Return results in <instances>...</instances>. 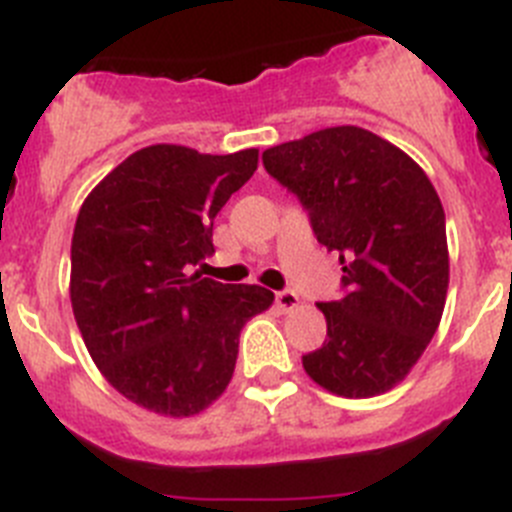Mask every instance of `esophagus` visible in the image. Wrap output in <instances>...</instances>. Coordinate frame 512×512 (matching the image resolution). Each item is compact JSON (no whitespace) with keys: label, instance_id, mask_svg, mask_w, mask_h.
Instances as JSON below:
<instances>
[{"label":"esophagus","instance_id":"obj_1","mask_svg":"<svg viewBox=\"0 0 512 512\" xmlns=\"http://www.w3.org/2000/svg\"><path fill=\"white\" fill-rule=\"evenodd\" d=\"M275 303H278L280 308H285V311H288V308H296L298 303H301V298H298L296 290L283 288V290H278V293H275Z\"/></svg>","mask_w":512,"mask_h":512}]
</instances>
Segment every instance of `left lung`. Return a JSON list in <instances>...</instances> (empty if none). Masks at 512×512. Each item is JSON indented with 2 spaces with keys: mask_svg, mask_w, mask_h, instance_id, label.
<instances>
[{
  "mask_svg": "<svg viewBox=\"0 0 512 512\" xmlns=\"http://www.w3.org/2000/svg\"><path fill=\"white\" fill-rule=\"evenodd\" d=\"M342 262V296L319 303L326 339L303 370L329 393L372 398L416 365L449 288L439 193L403 150L362 127H329L262 153Z\"/></svg>",
  "mask_w": 512,
  "mask_h": 512,
  "instance_id": "8db88e82",
  "label": "left lung"
}]
</instances>
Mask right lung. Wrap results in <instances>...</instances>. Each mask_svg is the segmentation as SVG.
<instances>
[{"label":"right lung","instance_id":"add662e5","mask_svg":"<svg viewBox=\"0 0 512 512\" xmlns=\"http://www.w3.org/2000/svg\"><path fill=\"white\" fill-rule=\"evenodd\" d=\"M257 170V150L142 147L84 201L71 242V303L91 359L132 403L193 416L227 390L239 331L270 308L260 285L188 267L214 252V219Z\"/></svg>","mask_w":512,"mask_h":512}]
</instances>
